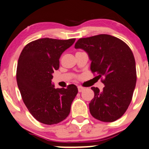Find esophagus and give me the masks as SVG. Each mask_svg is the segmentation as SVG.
<instances>
[{"instance_id":"1","label":"esophagus","mask_w":149,"mask_h":149,"mask_svg":"<svg viewBox=\"0 0 149 149\" xmlns=\"http://www.w3.org/2000/svg\"><path fill=\"white\" fill-rule=\"evenodd\" d=\"M84 90V88L82 87V86H78V91L79 93H81Z\"/></svg>"}]
</instances>
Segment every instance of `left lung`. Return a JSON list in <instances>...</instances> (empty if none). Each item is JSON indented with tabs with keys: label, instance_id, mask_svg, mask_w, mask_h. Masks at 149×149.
Instances as JSON below:
<instances>
[{
	"label": "left lung",
	"instance_id": "left-lung-1",
	"mask_svg": "<svg viewBox=\"0 0 149 149\" xmlns=\"http://www.w3.org/2000/svg\"><path fill=\"white\" fill-rule=\"evenodd\" d=\"M91 61V70L104 77V88L92 87L95 97L89 104L92 116L113 122L124 115L131 102L137 81L136 65L131 48L124 41L108 34L82 38L75 43Z\"/></svg>",
	"mask_w": 149,
	"mask_h": 149
}]
</instances>
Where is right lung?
Here are the masks:
<instances>
[{
	"mask_svg": "<svg viewBox=\"0 0 149 149\" xmlns=\"http://www.w3.org/2000/svg\"><path fill=\"white\" fill-rule=\"evenodd\" d=\"M75 38H43L30 42L20 54L16 81L24 104L36 120L47 125L58 124L68 116L78 93L74 84L55 88L52 74L59 68V58Z\"/></svg>",
	"mask_w": 149,
	"mask_h": 149,
	"instance_id": "obj_1",
	"label": "right lung"
}]
</instances>
